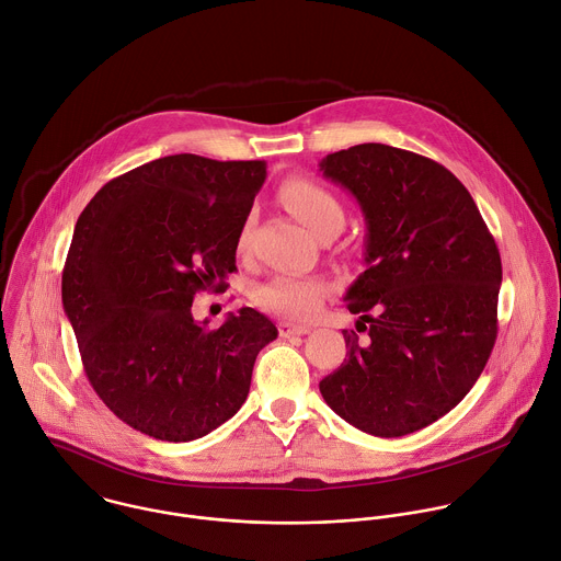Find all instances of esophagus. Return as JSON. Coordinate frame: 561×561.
Masks as SVG:
<instances>
[{
	"mask_svg": "<svg viewBox=\"0 0 561 561\" xmlns=\"http://www.w3.org/2000/svg\"><path fill=\"white\" fill-rule=\"evenodd\" d=\"M309 331H311V327H307V324H294V322H280V324H278V333H280V337L307 335Z\"/></svg>",
	"mask_w": 561,
	"mask_h": 561,
	"instance_id": "obj_1",
	"label": "esophagus"
}]
</instances>
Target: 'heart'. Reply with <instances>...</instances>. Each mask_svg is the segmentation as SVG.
Masks as SVG:
<instances>
[{"instance_id": "obj_1", "label": "heart", "mask_w": 561, "mask_h": 561, "mask_svg": "<svg viewBox=\"0 0 561 561\" xmlns=\"http://www.w3.org/2000/svg\"><path fill=\"white\" fill-rule=\"evenodd\" d=\"M283 204L316 234H322L331 228H344L346 210L335 193L311 182V180H289L280 186ZM254 215H248L239 234V250L248 248L250 228ZM331 287L324 278L300 276V274H276L263 283L256 291V300L263 309L274 311L285 318L307 320L313 318Z\"/></svg>"}]
</instances>
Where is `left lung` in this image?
<instances>
[{
    "label": "left lung",
    "mask_w": 561,
    "mask_h": 561,
    "mask_svg": "<svg viewBox=\"0 0 561 561\" xmlns=\"http://www.w3.org/2000/svg\"><path fill=\"white\" fill-rule=\"evenodd\" d=\"M366 219V270L344 300L346 357L320 381L335 414L394 438L447 414L480 377L497 335L502 263L469 191L438 162L357 145L320 162Z\"/></svg>",
    "instance_id": "1"
}]
</instances>
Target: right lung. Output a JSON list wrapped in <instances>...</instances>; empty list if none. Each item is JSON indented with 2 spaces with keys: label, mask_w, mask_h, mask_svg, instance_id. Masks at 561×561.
<instances>
[{
  "label": "right lung",
  "mask_w": 561,
  "mask_h": 561,
  "mask_svg": "<svg viewBox=\"0 0 561 561\" xmlns=\"http://www.w3.org/2000/svg\"><path fill=\"white\" fill-rule=\"evenodd\" d=\"M265 162L167 156L107 182L81 213L64 267V309L85 375L134 430L186 443L243 405L259 351L276 340L252 307L217 329L197 291H226Z\"/></svg>",
  "instance_id": "add662e5"
}]
</instances>
